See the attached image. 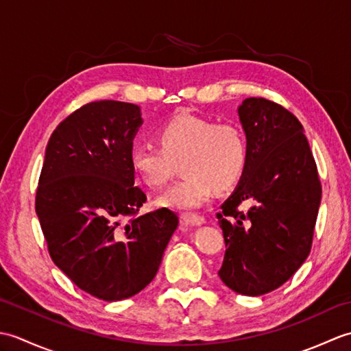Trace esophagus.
I'll list each match as a JSON object with an SVG mask.
<instances>
[{
    "instance_id": "1",
    "label": "esophagus",
    "mask_w": 351,
    "mask_h": 351,
    "mask_svg": "<svg viewBox=\"0 0 351 351\" xmlns=\"http://www.w3.org/2000/svg\"><path fill=\"white\" fill-rule=\"evenodd\" d=\"M182 220L187 223L189 226H202L205 225V219L200 215H182Z\"/></svg>"
}]
</instances>
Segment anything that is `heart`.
Masks as SVG:
<instances>
[{"instance_id": "b5f03b06", "label": "heart", "mask_w": 351, "mask_h": 351, "mask_svg": "<svg viewBox=\"0 0 351 351\" xmlns=\"http://www.w3.org/2000/svg\"><path fill=\"white\" fill-rule=\"evenodd\" d=\"M160 147L134 143L130 149V166L149 187L167 184L173 162L180 161L181 181L156 199V205L190 213L210 202L214 187L228 190L240 180L247 145L235 125H214L208 119L181 113L158 130Z\"/></svg>"}]
</instances>
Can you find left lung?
Returning <instances> with one entry per match:
<instances>
[{
    "label": "left lung",
    "mask_w": 351,
    "mask_h": 351,
    "mask_svg": "<svg viewBox=\"0 0 351 351\" xmlns=\"http://www.w3.org/2000/svg\"><path fill=\"white\" fill-rule=\"evenodd\" d=\"M237 111L247 161L217 214L226 243L219 276L238 294L261 295L283 285L308 258L322 184L294 114L264 98L244 99ZM244 202L251 208L238 212Z\"/></svg>",
    "instance_id": "1"
}]
</instances>
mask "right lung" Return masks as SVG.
<instances>
[{
	"label": "right lung",
	"mask_w": 351,
	"mask_h": 351,
	"mask_svg": "<svg viewBox=\"0 0 351 351\" xmlns=\"http://www.w3.org/2000/svg\"><path fill=\"white\" fill-rule=\"evenodd\" d=\"M141 123L130 102L81 107L52 132L36 193L54 264L106 302L130 299L152 282L180 223L167 208L134 217L146 202L130 166Z\"/></svg>",
	"instance_id": "add662e5"
}]
</instances>
